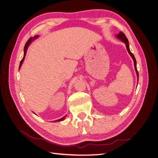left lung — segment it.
Here are the masks:
<instances>
[{
  "instance_id": "obj_1",
  "label": "left lung",
  "mask_w": 158,
  "mask_h": 158,
  "mask_svg": "<svg viewBox=\"0 0 158 158\" xmlns=\"http://www.w3.org/2000/svg\"><path fill=\"white\" fill-rule=\"evenodd\" d=\"M116 37L118 38V40H121L123 42H124V44H126V48H127V50L128 51V52L129 53V54L131 55V56L132 57L134 62V66H135V71H136L137 73V81H139V73L137 71V62H136V59H135V58L134 56V55L132 54V52H131L130 48H129V40L127 38V37L125 36L123 32L120 31L118 34L116 35Z\"/></svg>"
}]
</instances>
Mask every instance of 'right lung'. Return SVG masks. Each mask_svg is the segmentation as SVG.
<instances>
[{
  "label": "right lung",
  "mask_w": 158,
  "mask_h": 158,
  "mask_svg": "<svg viewBox=\"0 0 158 158\" xmlns=\"http://www.w3.org/2000/svg\"><path fill=\"white\" fill-rule=\"evenodd\" d=\"M38 37H39V35H35L34 38H30L29 39L28 41L27 42V43L25 44V47H24V54H23V59L21 60V61L20 62V64H19V69H20V68H21V65H22V64H23V61H24L25 57V55H26V52H27V48H28L29 46L30 45V44L31 43V42L34 41V40L37 39ZM66 116H67V115L64 116V117H62V118H60V119L56 120H54V122H60V121L64 120L65 119V118H66Z\"/></svg>",
  "instance_id": "right-lung-1"
}]
</instances>
